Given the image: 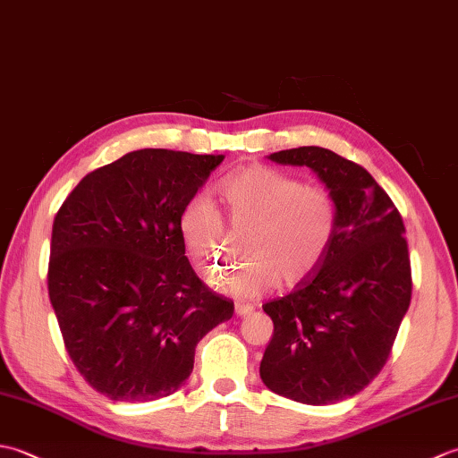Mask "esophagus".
Masks as SVG:
<instances>
[{"instance_id":"34e87169","label":"esophagus","mask_w":458,"mask_h":458,"mask_svg":"<svg viewBox=\"0 0 458 458\" xmlns=\"http://www.w3.org/2000/svg\"><path fill=\"white\" fill-rule=\"evenodd\" d=\"M234 310H236L238 317H246V315L251 313V310H254V305H250V303H236V305H234Z\"/></svg>"}]
</instances>
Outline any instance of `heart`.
Listing matches in <instances>:
<instances>
[{
  "mask_svg": "<svg viewBox=\"0 0 458 458\" xmlns=\"http://www.w3.org/2000/svg\"><path fill=\"white\" fill-rule=\"evenodd\" d=\"M218 194L230 228L248 230L242 246L248 259L212 279L224 293L254 299L274 291L281 277L297 285L323 266L338 230V207L330 191L251 165L224 179ZM179 228L194 264L204 271L222 266L226 228L207 197L189 200Z\"/></svg>",
  "mask_w": 458,
  "mask_h": 458,
  "instance_id": "b5f03b06",
  "label": "heart"
}]
</instances>
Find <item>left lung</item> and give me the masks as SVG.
Instances as JSON below:
<instances>
[{"instance_id": "8db88e82", "label": "left lung", "mask_w": 458, "mask_h": 458, "mask_svg": "<svg viewBox=\"0 0 458 458\" xmlns=\"http://www.w3.org/2000/svg\"><path fill=\"white\" fill-rule=\"evenodd\" d=\"M271 161L309 167L338 207L327 259L289 295L269 301L274 336L259 376L293 402L327 405L362 392L384 368L411 301L402 214L364 167L325 148H297Z\"/></svg>"}]
</instances>
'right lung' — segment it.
I'll return each mask as SVG.
<instances>
[{"instance_id":"1","label":"right lung","mask_w":458,"mask_h":458,"mask_svg":"<svg viewBox=\"0 0 458 458\" xmlns=\"http://www.w3.org/2000/svg\"><path fill=\"white\" fill-rule=\"evenodd\" d=\"M224 155L140 149L76 184L53 222L48 297L66 352L114 402L174 394L234 315L184 256L181 214Z\"/></svg>"}]
</instances>
